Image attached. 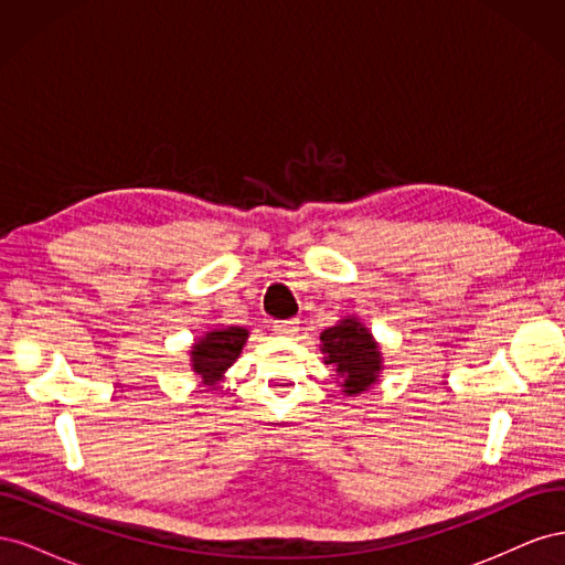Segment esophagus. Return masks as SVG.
Returning <instances> with one entry per match:
<instances>
[{
    "label": "esophagus",
    "mask_w": 565,
    "mask_h": 565,
    "mask_svg": "<svg viewBox=\"0 0 565 565\" xmlns=\"http://www.w3.org/2000/svg\"><path fill=\"white\" fill-rule=\"evenodd\" d=\"M299 330V322L297 318H289V320H276L273 322V332L280 334V337H292Z\"/></svg>",
    "instance_id": "obj_1"
}]
</instances>
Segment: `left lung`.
Segmentation results:
<instances>
[{
  "mask_svg": "<svg viewBox=\"0 0 565 565\" xmlns=\"http://www.w3.org/2000/svg\"><path fill=\"white\" fill-rule=\"evenodd\" d=\"M324 363L344 380L349 396L367 391L382 370V353L361 322L347 318L320 334Z\"/></svg>",
  "mask_w": 565,
  "mask_h": 565,
  "instance_id": "left-lung-1",
  "label": "left lung"
}]
</instances>
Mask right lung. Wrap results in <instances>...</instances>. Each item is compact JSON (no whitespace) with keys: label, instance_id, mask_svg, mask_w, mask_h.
Returning <instances> with one entry per match:
<instances>
[{"label":"right lung","instance_id":"obj_1","mask_svg":"<svg viewBox=\"0 0 565 565\" xmlns=\"http://www.w3.org/2000/svg\"><path fill=\"white\" fill-rule=\"evenodd\" d=\"M247 339V330L243 328H224L204 334L193 347V370L200 377L214 386L221 374H224L235 358L241 355Z\"/></svg>","mask_w":565,"mask_h":565}]
</instances>
